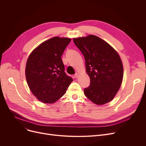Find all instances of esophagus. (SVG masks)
<instances>
[{
	"mask_svg": "<svg viewBox=\"0 0 146 146\" xmlns=\"http://www.w3.org/2000/svg\"><path fill=\"white\" fill-rule=\"evenodd\" d=\"M79 74L78 73H76L74 74V77H75L76 78H78L79 77Z\"/></svg>",
	"mask_w": 146,
	"mask_h": 146,
	"instance_id": "obj_1",
	"label": "esophagus"
}]
</instances>
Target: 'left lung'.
Wrapping results in <instances>:
<instances>
[{
    "mask_svg": "<svg viewBox=\"0 0 146 146\" xmlns=\"http://www.w3.org/2000/svg\"><path fill=\"white\" fill-rule=\"evenodd\" d=\"M73 40L85 57L86 72L90 79L89 86L84 89L85 96L98 105L111 101L123 79V65L118 52L94 35Z\"/></svg>",
    "mask_w": 146,
    "mask_h": 146,
    "instance_id": "8db88e82",
    "label": "left lung"
}]
</instances>
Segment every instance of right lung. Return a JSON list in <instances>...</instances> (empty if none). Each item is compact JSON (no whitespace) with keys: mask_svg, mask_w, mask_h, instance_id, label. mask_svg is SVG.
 Listing matches in <instances>:
<instances>
[{"mask_svg":"<svg viewBox=\"0 0 146 146\" xmlns=\"http://www.w3.org/2000/svg\"><path fill=\"white\" fill-rule=\"evenodd\" d=\"M71 38L54 36L40 44L30 54L25 77L33 94L42 103L53 104L62 97L73 82L64 72L61 56Z\"/></svg>","mask_w":146,"mask_h":146,"instance_id":"add662e5","label":"right lung"}]
</instances>
